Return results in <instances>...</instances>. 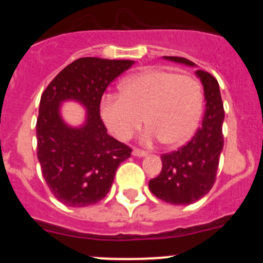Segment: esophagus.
Segmentation results:
<instances>
[{
	"mask_svg": "<svg viewBox=\"0 0 263 263\" xmlns=\"http://www.w3.org/2000/svg\"><path fill=\"white\" fill-rule=\"evenodd\" d=\"M132 155H135V156H146L147 151L146 150H141V148H134V151H132Z\"/></svg>",
	"mask_w": 263,
	"mask_h": 263,
	"instance_id": "esophagus-1",
	"label": "esophagus"
}]
</instances>
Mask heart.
Here are the masks:
<instances>
[{
	"mask_svg": "<svg viewBox=\"0 0 263 263\" xmlns=\"http://www.w3.org/2000/svg\"><path fill=\"white\" fill-rule=\"evenodd\" d=\"M122 94H108L102 117L121 141L131 139L145 122V141L161 140L181 146L195 135L203 113V90L190 75L165 70H145L121 85Z\"/></svg>",
	"mask_w": 263,
	"mask_h": 263,
	"instance_id": "obj_1",
	"label": "heart"
}]
</instances>
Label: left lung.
<instances>
[{"mask_svg": "<svg viewBox=\"0 0 263 263\" xmlns=\"http://www.w3.org/2000/svg\"><path fill=\"white\" fill-rule=\"evenodd\" d=\"M169 61L195 66L183 57H164ZM205 92L206 109L202 124L195 136L178 150L161 155L160 174L150 179L151 193L173 205H190L202 198L213 188L224 146L222 122L224 105L219 82L211 73L196 71Z\"/></svg>", "mask_w": 263, "mask_h": 263, "instance_id": "obj_1", "label": "left lung"}]
</instances>
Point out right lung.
<instances>
[{
	"label": "right lung",
	"instance_id": "add662e5",
	"mask_svg": "<svg viewBox=\"0 0 263 263\" xmlns=\"http://www.w3.org/2000/svg\"><path fill=\"white\" fill-rule=\"evenodd\" d=\"M134 61L82 57L66 66L44 90L36 119V155L52 195L71 208L94 205L107 196L117 168L132 148L107 134L100 100L108 85ZM76 100L87 108L81 127L67 126L59 104Z\"/></svg>",
	"mask_w": 263,
	"mask_h": 263
}]
</instances>
